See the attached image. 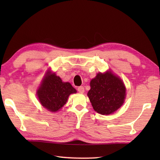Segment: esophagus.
I'll list each match as a JSON object with an SVG mask.
<instances>
[{"mask_svg": "<svg viewBox=\"0 0 160 160\" xmlns=\"http://www.w3.org/2000/svg\"><path fill=\"white\" fill-rule=\"evenodd\" d=\"M78 91L80 93H83L85 92V88H84L83 86H80L78 88Z\"/></svg>", "mask_w": 160, "mask_h": 160, "instance_id": "34e87169", "label": "esophagus"}]
</instances>
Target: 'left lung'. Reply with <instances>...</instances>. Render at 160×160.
I'll list each match as a JSON object with an SVG mask.
<instances>
[{
	"label": "left lung",
	"mask_w": 160,
	"mask_h": 160,
	"mask_svg": "<svg viewBox=\"0 0 160 160\" xmlns=\"http://www.w3.org/2000/svg\"><path fill=\"white\" fill-rule=\"evenodd\" d=\"M90 88L88 96L94 111L100 114H111L123 104L125 85L112 72L97 74L91 80Z\"/></svg>",
	"instance_id": "1"
}]
</instances>
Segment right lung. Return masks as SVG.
Returning a JSON list of instances; mask_svg holds the SVG:
<instances>
[{
  "label": "right lung",
  "instance_id": "add662e5",
  "mask_svg": "<svg viewBox=\"0 0 160 160\" xmlns=\"http://www.w3.org/2000/svg\"><path fill=\"white\" fill-rule=\"evenodd\" d=\"M76 92L69 82H63L55 73L48 72L37 91V96L43 107L56 112L66 104L70 94Z\"/></svg>",
  "mask_w": 160,
  "mask_h": 160
}]
</instances>
